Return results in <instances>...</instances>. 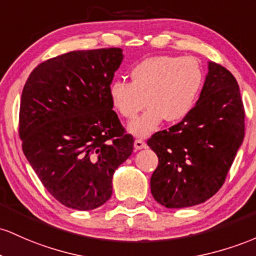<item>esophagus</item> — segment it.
<instances>
[{
  "label": "esophagus",
  "mask_w": 256,
  "mask_h": 256,
  "mask_svg": "<svg viewBox=\"0 0 256 256\" xmlns=\"http://www.w3.org/2000/svg\"><path fill=\"white\" fill-rule=\"evenodd\" d=\"M146 148V142H144L142 139H136V142H134V148H136V151L142 150V148Z\"/></svg>",
  "instance_id": "esophagus-1"
}]
</instances>
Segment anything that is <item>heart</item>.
<instances>
[{
    "label": "heart",
    "instance_id": "1",
    "mask_svg": "<svg viewBox=\"0 0 256 256\" xmlns=\"http://www.w3.org/2000/svg\"><path fill=\"white\" fill-rule=\"evenodd\" d=\"M130 83L116 80L108 86L111 105L129 123L136 136H148L164 122L178 123L194 111L204 84V71L191 56L160 54L142 59L132 68Z\"/></svg>",
    "mask_w": 256,
    "mask_h": 256
}]
</instances>
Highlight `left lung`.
<instances>
[{
    "label": "left lung",
    "mask_w": 256,
    "mask_h": 256,
    "mask_svg": "<svg viewBox=\"0 0 256 256\" xmlns=\"http://www.w3.org/2000/svg\"><path fill=\"white\" fill-rule=\"evenodd\" d=\"M244 139V108L234 74L208 62L202 93L182 122L148 142L158 157L151 194L166 208L206 202L222 186Z\"/></svg>",
    "instance_id": "obj_1"
}]
</instances>
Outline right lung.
<instances>
[{
    "label": "right lung",
    "instance_id": "obj_1",
    "mask_svg": "<svg viewBox=\"0 0 256 256\" xmlns=\"http://www.w3.org/2000/svg\"><path fill=\"white\" fill-rule=\"evenodd\" d=\"M122 60L120 48L68 52L34 68L22 90V151L43 186L68 208L104 204L114 170L133 152V136L108 98Z\"/></svg>",
    "mask_w": 256,
    "mask_h": 256
}]
</instances>
